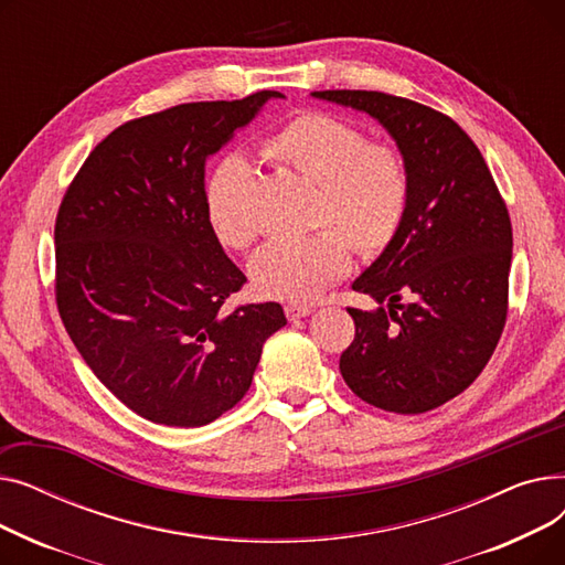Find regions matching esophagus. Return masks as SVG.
Here are the masks:
<instances>
[{
    "label": "esophagus",
    "mask_w": 565,
    "mask_h": 565,
    "mask_svg": "<svg viewBox=\"0 0 565 565\" xmlns=\"http://www.w3.org/2000/svg\"><path fill=\"white\" fill-rule=\"evenodd\" d=\"M286 316H288V320H300V318H305V316H309V313H313L316 309L313 307H309V305H286Z\"/></svg>",
    "instance_id": "obj_1"
}]
</instances>
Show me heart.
Returning <instances> with one entry per match:
<instances>
[{
  "label": "heart",
  "mask_w": 565,
  "mask_h": 565,
  "mask_svg": "<svg viewBox=\"0 0 565 565\" xmlns=\"http://www.w3.org/2000/svg\"><path fill=\"white\" fill-rule=\"evenodd\" d=\"M265 156L313 188L311 226L332 231L265 245L249 263L263 298L313 302L341 281L352 249L373 258L398 237L409 205V169L398 148L332 114L305 111L263 146ZM254 169L243 156L222 158L203 185V205L224 247L247 249L256 237Z\"/></svg>",
  "instance_id": "obj_1"
}]
</instances>
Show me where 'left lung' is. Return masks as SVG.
<instances>
[{
	"label": "left lung",
	"instance_id": "obj_1",
	"mask_svg": "<svg viewBox=\"0 0 565 565\" xmlns=\"http://www.w3.org/2000/svg\"><path fill=\"white\" fill-rule=\"evenodd\" d=\"M311 96L373 116L409 169L403 228L352 284L377 309H348L354 341L341 354V375L369 405L428 412L479 377L507 324V203L477 143L447 114L380 92Z\"/></svg>",
	"mask_w": 565,
	"mask_h": 565
}]
</instances>
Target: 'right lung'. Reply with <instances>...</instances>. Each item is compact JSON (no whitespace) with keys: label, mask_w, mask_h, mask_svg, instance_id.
<instances>
[{"label":"right lung","mask_w":565,"mask_h":565,"mask_svg":"<svg viewBox=\"0 0 565 565\" xmlns=\"http://www.w3.org/2000/svg\"><path fill=\"white\" fill-rule=\"evenodd\" d=\"M279 92L188 103L118 126L92 151L54 224L56 309L105 387L178 428L241 401L281 305L224 302L247 277L203 205L205 162Z\"/></svg>","instance_id":"1"}]
</instances>
